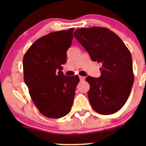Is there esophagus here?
<instances>
[{"instance_id": "obj_1", "label": "esophagus", "mask_w": 146, "mask_h": 146, "mask_svg": "<svg viewBox=\"0 0 146 146\" xmlns=\"http://www.w3.org/2000/svg\"><path fill=\"white\" fill-rule=\"evenodd\" d=\"M79 78H80V80H81V81H82V80H85V77H83V76H79Z\"/></svg>"}]
</instances>
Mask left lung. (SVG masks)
<instances>
[{"label":"left lung","mask_w":146,"mask_h":146,"mask_svg":"<svg viewBox=\"0 0 146 146\" xmlns=\"http://www.w3.org/2000/svg\"><path fill=\"white\" fill-rule=\"evenodd\" d=\"M73 35L91 59L102 65L100 77L86 78L91 106L103 115L117 112L127 101L134 80L130 51L119 36L107 28H80Z\"/></svg>","instance_id":"8db88e82"}]
</instances>
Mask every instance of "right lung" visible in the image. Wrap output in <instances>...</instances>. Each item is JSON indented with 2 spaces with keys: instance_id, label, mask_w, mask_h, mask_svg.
<instances>
[{
  "instance_id": "1",
  "label": "right lung",
  "mask_w": 146,
  "mask_h": 146,
  "mask_svg": "<svg viewBox=\"0 0 146 146\" xmlns=\"http://www.w3.org/2000/svg\"><path fill=\"white\" fill-rule=\"evenodd\" d=\"M74 28L51 32L38 39L23 57L24 81L41 114L51 119L67 115L71 110L78 76H66L61 66L72 44Z\"/></svg>"
}]
</instances>
